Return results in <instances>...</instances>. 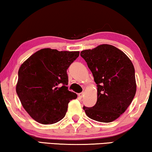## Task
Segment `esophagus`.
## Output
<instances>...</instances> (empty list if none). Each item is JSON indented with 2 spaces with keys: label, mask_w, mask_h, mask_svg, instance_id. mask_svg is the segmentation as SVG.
<instances>
[{
  "label": "esophagus",
  "mask_w": 152,
  "mask_h": 152,
  "mask_svg": "<svg viewBox=\"0 0 152 152\" xmlns=\"http://www.w3.org/2000/svg\"><path fill=\"white\" fill-rule=\"evenodd\" d=\"M83 96H84V93L83 92H81V93H80V94H78V97L79 98H83Z\"/></svg>",
  "instance_id": "esophagus-1"
}]
</instances>
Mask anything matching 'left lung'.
<instances>
[{
  "label": "left lung",
  "mask_w": 152,
  "mask_h": 152,
  "mask_svg": "<svg viewBox=\"0 0 152 152\" xmlns=\"http://www.w3.org/2000/svg\"><path fill=\"white\" fill-rule=\"evenodd\" d=\"M97 86V101L92 107L83 106L91 119L102 123L115 121L127 110L136 94L135 70L130 59L116 47L101 45L83 50Z\"/></svg>",
  "instance_id": "1"
}]
</instances>
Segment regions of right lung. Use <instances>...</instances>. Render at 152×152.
I'll return each instance as SVG.
<instances>
[{
    "mask_svg": "<svg viewBox=\"0 0 152 152\" xmlns=\"http://www.w3.org/2000/svg\"><path fill=\"white\" fill-rule=\"evenodd\" d=\"M79 53L42 49L19 68L16 93L23 107L36 121L47 125L65 117L69 102L77 98L67 87V69Z\"/></svg>",
    "mask_w": 152,
    "mask_h": 152,
    "instance_id": "add662e5",
    "label": "right lung"
}]
</instances>
